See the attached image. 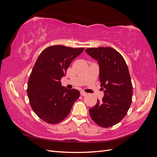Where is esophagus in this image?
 I'll return each mask as SVG.
<instances>
[{
    "label": "esophagus",
    "instance_id": "esophagus-1",
    "mask_svg": "<svg viewBox=\"0 0 157 157\" xmlns=\"http://www.w3.org/2000/svg\"><path fill=\"white\" fill-rule=\"evenodd\" d=\"M80 95H81V96H86V95H87V93H86L84 91H80Z\"/></svg>",
    "mask_w": 157,
    "mask_h": 157
}]
</instances>
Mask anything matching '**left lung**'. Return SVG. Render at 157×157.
<instances>
[{"label": "left lung", "instance_id": "obj_1", "mask_svg": "<svg viewBox=\"0 0 157 157\" xmlns=\"http://www.w3.org/2000/svg\"><path fill=\"white\" fill-rule=\"evenodd\" d=\"M86 53L98 61L99 81L104 96L102 101L89 109L92 119L103 128L117 124L129 109L132 84L128 66L121 54L111 47L87 48Z\"/></svg>", "mask_w": 157, "mask_h": 157}]
</instances>
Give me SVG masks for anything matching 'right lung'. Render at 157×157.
Listing matches in <instances>:
<instances>
[{
	"label": "right lung",
	"instance_id": "obj_1",
	"mask_svg": "<svg viewBox=\"0 0 157 157\" xmlns=\"http://www.w3.org/2000/svg\"><path fill=\"white\" fill-rule=\"evenodd\" d=\"M84 48L54 45L40 54L28 80L27 96L32 109L42 121L57 124L67 117L80 96L78 90L61 86L60 80Z\"/></svg>",
	"mask_w": 157,
	"mask_h": 157
}]
</instances>
